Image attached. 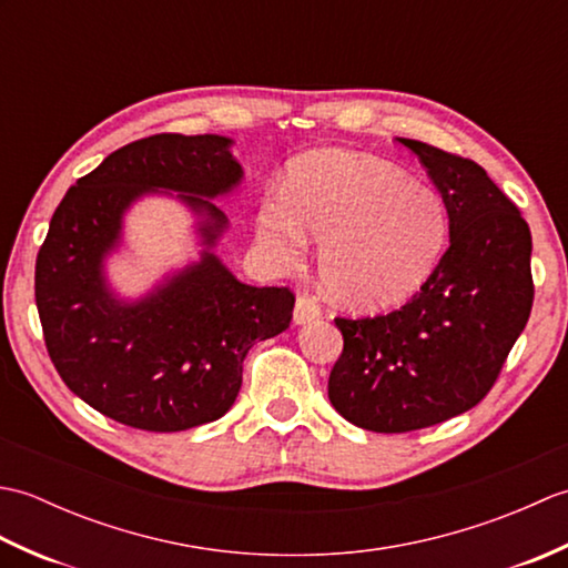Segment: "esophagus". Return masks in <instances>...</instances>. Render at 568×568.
Returning <instances> with one entry per match:
<instances>
[{"label": "esophagus", "instance_id": "obj_1", "mask_svg": "<svg viewBox=\"0 0 568 568\" xmlns=\"http://www.w3.org/2000/svg\"><path fill=\"white\" fill-rule=\"evenodd\" d=\"M322 315V310L317 305L315 297L310 295H300L297 303H295V324H310L315 322Z\"/></svg>", "mask_w": 568, "mask_h": 568}]
</instances>
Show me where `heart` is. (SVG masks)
Masks as SVG:
<instances>
[{
    "label": "heart",
    "instance_id": "b5f03b06",
    "mask_svg": "<svg viewBox=\"0 0 568 568\" xmlns=\"http://www.w3.org/2000/svg\"><path fill=\"white\" fill-rule=\"evenodd\" d=\"M256 234L268 258L295 268L322 244V281L352 310L403 305L437 271L449 214L437 192L376 155L320 151L297 161L285 197H265Z\"/></svg>",
    "mask_w": 568,
    "mask_h": 568
}]
</instances>
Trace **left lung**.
<instances>
[{
	"label": "left lung",
	"mask_w": 568,
	"mask_h": 568,
	"mask_svg": "<svg viewBox=\"0 0 568 568\" xmlns=\"http://www.w3.org/2000/svg\"><path fill=\"white\" fill-rule=\"evenodd\" d=\"M449 214V248L422 291L383 317L342 320L329 400L352 425L413 432L484 400L532 310V234L474 161L400 139Z\"/></svg>",
	"instance_id": "1"
}]
</instances>
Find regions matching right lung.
<instances>
[{"label": "right lung", "mask_w": 568, "mask_h": 568, "mask_svg": "<svg viewBox=\"0 0 568 568\" xmlns=\"http://www.w3.org/2000/svg\"><path fill=\"white\" fill-rule=\"evenodd\" d=\"M234 139L159 134L129 143L80 178L53 212L36 258V307L48 354L68 388L98 413L146 432L220 419L241 388L248 348L291 327L287 287L241 283L216 256L229 232L214 200L244 168ZM143 196H171L193 216L199 258L129 298L105 261Z\"/></svg>", "instance_id": "right-lung-1"}]
</instances>
